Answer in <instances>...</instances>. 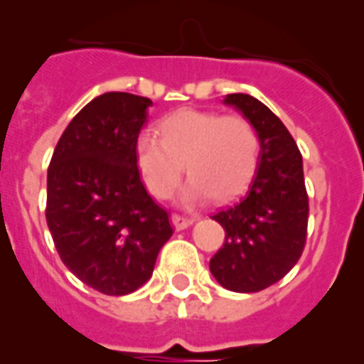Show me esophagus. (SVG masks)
<instances>
[{
	"label": "esophagus",
	"instance_id": "1",
	"mask_svg": "<svg viewBox=\"0 0 364 364\" xmlns=\"http://www.w3.org/2000/svg\"><path fill=\"white\" fill-rule=\"evenodd\" d=\"M193 218H187V216H181V214H173L171 216V224H173L175 230H185L189 228L191 224H193Z\"/></svg>",
	"mask_w": 364,
	"mask_h": 364
}]
</instances>
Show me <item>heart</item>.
<instances>
[{
    "label": "heart",
    "mask_w": 364,
    "mask_h": 364,
    "mask_svg": "<svg viewBox=\"0 0 364 364\" xmlns=\"http://www.w3.org/2000/svg\"><path fill=\"white\" fill-rule=\"evenodd\" d=\"M138 173L151 197L166 200L185 173V203L237 198L252 183L259 161V134L240 114L183 109L159 124V138L140 134L134 146Z\"/></svg>",
    "instance_id": "obj_1"
}]
</instances>
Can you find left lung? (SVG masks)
Segmentation results:
<instances>
[{
  "instance_id": "1",
  "label": "left lung",
  "mask_w": 364,
  "mask_h": 364,
  "mask_svg": "<svg viewBox=\"0 0 364 364\" xmlns=\"http://www.w3.org/2000/svg\"><path fill=\"white\" fill-rule=\"evenodd\" d=\"M259 134V161L252 187L240 203L213 216L226 242L210 259V273L224 289L259 292L281 281L304 252L308 236V193L302 154L281 119L245 93H230Z\"/></svg>"
}]
</instances>
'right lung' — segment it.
I'll return each mask as SVG.
<instances>
[{
  "instance_id": "obj_1",
  "label": "right lung",
  "mask_w": 364,
  "mask_h": 364,
  "mask_svg": "<svg viewBox=\"0 0 364 364\" xmlns=\"http://www.w3.org/2000/svg\"><path fill=\"white\" fill-rule=\"evenodd\" d=\"M150 105L122 91L95 97L60 136L48 166L46 224L60 259L109 296L140 289L173 234L136 167Z\"/></svg>"
}]
</instances>
